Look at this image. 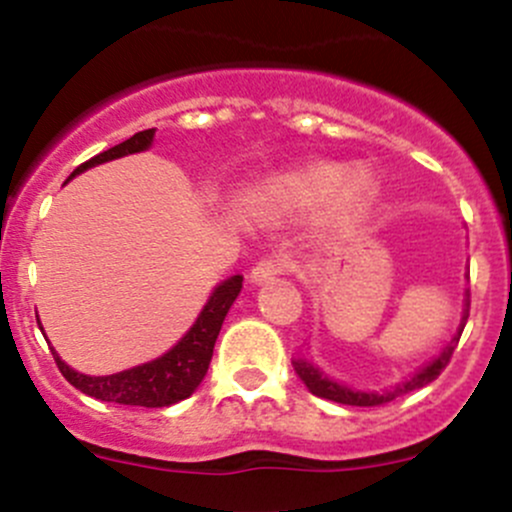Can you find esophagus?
Wrapping results in <instances>:
<instances>
[{
	"mask_svg": "<svg viewBox=\"0 0 512 512\" xmlns=\"http://www.w3.org/2000/svg\"><path fill=\"white\" fill-rule=\"evenodd\" d=\"M282 272H284V262L282 260H260L250 270V282L252 284H267Z\"/></svg>",
	"mask_w": 512,
	"mask_h": 512,
	"instance_id": "obj_1",
	"label": "esophagus"
}]
</instances>
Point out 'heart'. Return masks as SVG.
Segmentation results:
<instances>
[{"instance_id": "1", "label": "heart", "mask_w": 512, "mask_h": 512, "mask_svg": "<svg viewBox=\"0 0 512 512\" xmlns=\"http://www.w3.org/2000/svg\"><path fill=\"white\" fill-rule=\"evenodd\" d=\"M380 201V179L370 166L309 159L257 181L250 206L267 220H287L319 206V225L351 233L370 218Z\"/></svg>"}]
</instances>
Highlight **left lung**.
Listing matches in <instances>:
<instances>
[{
  "instance_id": "8db88e82",
  "label": "left lung",
  "mask_w": 512,
  "mask_h": 512,
  "mask_svg": "<svg viewBox=\"0 0 512 512\" xmlns=\"http://www.w3.org/2000/svg\"><path fill=\"white\" fill-rule=\"evenodd\" d=\"M469 306H471V299H469V289H466L464 311H461V324H459V328H456L454 336H451V341L441 348V353L437 355V358H432L429 363H424L422 368L414 370L407 380H402V383H397L392 387H385V390H358V387L338 383V380L328 378L324 370L314 363V360L304 358V355H297V358L292 360L294 373L299 375V380L306 385V390H309L311 395L324 397V400H331V402H338V405H351V407L385 405V402L395 400V397H400V395H407V392H412V390H419V387L429 385L432 380L439 378V373L446 368L451 353H454L456 343H459L461 331H464L466 319H469Z\"/></svg>"
}]
</instances>
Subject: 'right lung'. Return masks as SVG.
<instances>
[{
    "label": "right lung",
    "instance_id": "right-lung-1",
    "mask_svg": "<svg viewBox=\"0 0 512 512\" xmlns=\"http://www.w3.org/2000/svg\"><path fill=\"white\" fill-rule=\"evenodd\" d=\"M154 134L157 129H144L137 132L134 137L125 139L117 147L107 149V152L98 154L85 164H80L78 169L68 176V181L75 179L83 171L93 169V166L107 164V161H115L129 154H139L152 149ZM242 289V274H233V277L223 279L220 284H215L211 297L203 304L201 314L196 316L193 326L188 328L184 336L179 338L176 346H171L169 351L159 358L149 360V363L134 365V368L120 370V373L112 375H85L73 370L61 355L56 353V348H51L53 358H56L58 370L63 373V378L71 383L75 390L85 392V395L95 397L102 402H117V405H134V407H169L176 402L186 400L196 392V387L203 383L208 373V365L213 358V346L215 338H218L220 326H223L225 314L230 311L233 301L238 299ZM39 328L43 331L41 321ZM46 336V333H43Z\"/></svg>",
    "mask_w": 512,
    "mask_h": 512
}]
</instances>
